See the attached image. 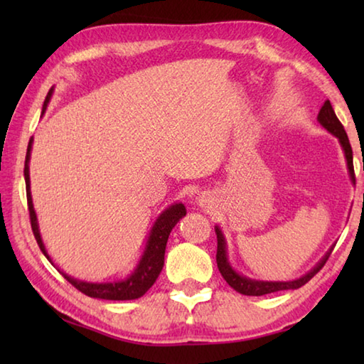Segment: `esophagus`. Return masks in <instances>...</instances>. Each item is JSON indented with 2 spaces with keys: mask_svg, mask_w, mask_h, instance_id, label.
Here are the masks:
<instances>
[{
  "mask_svg": "<svg viewBox=\"0 0 364 364\" xmlns=\"http://www.w3.org/2000/svg\"><path fill=\"white\" fill-rule=\"evenodd\" d=\"M199 200H202V202H204V197H202V199H199Z\"/></svg>",
  "mask_w": 364,
  "mask_h": 364,
  "instance_id": "34e87169",
  "label": "esophagus"
}]
</instances>
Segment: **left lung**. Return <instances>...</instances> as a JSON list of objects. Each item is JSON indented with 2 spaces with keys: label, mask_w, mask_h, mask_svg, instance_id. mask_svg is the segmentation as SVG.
I'll return each mask as SVG.
<instances>
[{
  "label": "left lung",
  "mask_w": 364,
  "mask_h": 364,
  "mask_svg": "<svg viewBox=\"0 0 364 364\" xmlns=\"http://www.w3.org/2000/svg\"><path fill=\"white\" fill-rule=\"evenodd\" d=\"M318 122L321 123V125L328 130L329 133L334 134V136L338 139V143H341L343 154H345V159H347V167H348V173L350 178H352V181H355V170H353V152H352V146H350V141L347 133L343 130V125L341 123V120L337 119V115L334 112V109H332L329 100L323 104V107L319 109V114H318ZM215 232H217V264H218V269L221 276H223L225 281L230 284L234 291L239 292V294H244V295H264V294H273V292H279V291H287V289H299L304 284H306L308 281H310L313 276H315L319 269L324 267V263L328 262V258L331 255L332 249L326 254L319 263L316 264L315 268L308 271L306 274L301 276L299 279H294V281H255V279H250V278H245V276H241L239 273H236L231 268L230 262H228V255H226V241H225V236L223 232L218 226H215Z\"/></svg>",
  "instance_id": "8db88e82"
}]
</instances>
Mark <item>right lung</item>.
<instances>
[{
  "mask_svg": "<svg viewBox=\"0 0 364 364\" xmlns=\"http://www.w3.org/2000/svg\"><path fill=\"white\" fill-rule=\"evenodd\" d=\"M53 96V88L48 91L45 104H43L41 115L45 114L48 107V102ZM33 138H30L28 147H27V156H26V167H23V176H26V188H27V204H28V213H30V225H32L33 236L38 242L40 249L49 262L53 263L51 258H49L48 252L45 249V244L41 241L40 230H38V221H36V213L33 208L32 202V194H30V173H28V162H30V151H32ZM184 215H186V207H184L181 202L178 204L170 205L168 208L159 215V218L154 223L152 230L149 232V237H147L144 254L141 255V260L136 264L133 273L128 276L127 279L122 281H114V282H86V281H78L73 279L72 276L63 273L64 278L70 282V284L78 289L80 292L93 299H104V300H134L143 297V295L149 291L154 282L159 278L160 271L164 268V258H165V247H167V241L171 230H173L175 225L180 221ZM54 264V263H53Z\"/></svg>",
  "mask_w": 364,
  "mask_h": 364,
  "instance_id": "add662e5",
  "label": "right lung"
}]
</instances>
